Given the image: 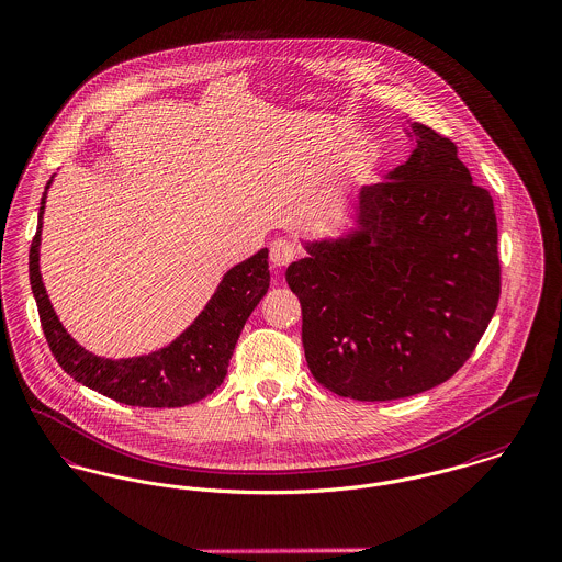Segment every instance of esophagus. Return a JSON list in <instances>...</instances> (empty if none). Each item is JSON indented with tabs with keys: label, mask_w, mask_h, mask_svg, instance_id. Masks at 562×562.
Returning <instances> with one entry per match:
<instances>
[{
	"label": "esophagus",
	"mask_w": 562,
	"mask_h": 562,
	"mask_svg": "<svg viewBox=\"0 0 562 562\" xmlns=\"http://www.w3.org/2000/svg\"><path fill=\"white\" fill-rule=\"evenodd\" d=\"M295 255H297L295 246H293L291 241H286V239H278V241H273L271 248H269V260H271V265H273L276 269L289 267V265L293 262V259H295Z\"/></svg>",
	"instance_id": "esophagus-1"
}]
</instances>
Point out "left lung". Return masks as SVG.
<instances>
[{
    "label": "left lung",
    "mask_w": 562,
    "mask_h": 562,
    "mask_svg": "<svg viewBox=\"0 0 562 562\" xmlns=\"http://www.w3.org/2000/svg\"><path fill=\"white\" fill-rule=\"evenodd\" d=\"M408 160L352 201V226L286 269L312 376L361 402L408 397L473 355L501 295L494 201L458 147L408 122Z\"/></svg>",
    "instance_id": "obj_1"
}]
</instances>
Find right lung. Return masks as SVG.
<instances>
[{"label": "right lung", "instance_id": "1", "mask_svg": "<svg viewBox=\"0 0 562 562\" xmlns=\"http://www.w3.org/2000/svg\"><path fill=\"white\" fill-rule=\"evenodd\" d=\"M55 177V175H53ZM41 201L38 231L30 250V284L38 303L44 336L57 363L77 383L128 406L175 408L212 395L226 376L239 334L269 291V250L231 267L203 312L171 345L138 357H100L79 345L59 323L46 295L41 273L46 190Z\"/></svg>", "mask_w": 562, "mask_h": 562}]
</instances>
